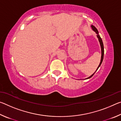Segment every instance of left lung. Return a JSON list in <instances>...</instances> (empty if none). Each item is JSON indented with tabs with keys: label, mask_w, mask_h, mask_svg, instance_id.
Here are the masks:
<instances>
[{
	"label": "left lung",
	"mask_w": 121,
	"mask_h": 121,
	"mask_svg": "<svg viewBox=\"0 0 121 121\" xmlns=\"http://www.w3.org/2000/svg\"><path fill=\"white\" fill-rule=\"evenodd\" d=\"M91 27H92V30H93V31H95V33L97 34V37H98V40H99V43H100V46H101V60H100V64H99V66L98 67V68H97V70L99 68V67L100 66V65H101V63H102V61H103L104 54V48L103 42H102V39H101V37H100V35H99V32H98L97 29L96 28L95 26H92V25L91 26ZM97 70H96V71H95V72L94 73H93V74L91 76H90V77H89L87 78H86V79L90 78H91V77H92L93 76V75L96 72V71H97Z\"/></svg>",
	"instance_id": "obj_1"
}]
</instances>
